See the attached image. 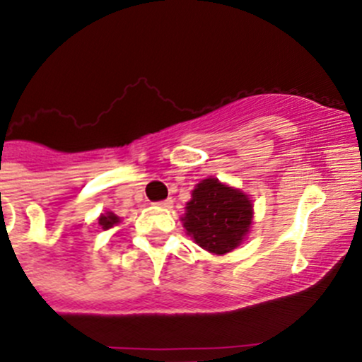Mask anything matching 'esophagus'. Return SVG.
I'll return each instance as SVG.
<instances>
[{
    "label": "esophagus",
    "mask_w": 362,
    "mask_h": 362,
    "mask_svg": "<svg viewBox=\"0 0 362 362\" xmlns=\"http://www.w3.org/2000/svg\"><path fill=\"white\" fill-rule=\"evenodd\" d=\"M160 207H173V199H165L162 202H158Z\"/></svg>",
    "instance_id": "34e87169"
}]
</instances>
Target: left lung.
Here are the masks:
<instances>
[{
	"instance_id": "8db88e82",
	"label": "left lung",
	"mask_w": 362,
	"mask_h": 362,
	"mask_svg": "<svg viewBox=\"0 0 362 362\" xmlns=\"http://www.w3.org/2000/svg\"><path fill=\"white\" fill-rule=\"evenodd\" d=\"M252 218L253 206L245 193L209 177L193 189L182 223L197 245L223 255L241 245Z\"/></svg>"
}]
</instances>
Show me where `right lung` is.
<instances>
[{"mask_svg":"<svg viewBox=\"0 0 362 362\" xmlns=\"http://www.w3.org/2000/svg\"><path fill=\"white\" fill-rule=\"evenodd\" d=\"M98 223L102 225L103 230H107V228H110V227H114L116 223H119V218H117L114 213H107V214H102V216H100Z\"/></svg>","mask_w":362,"mask_h":362,"instance_id":"1","label":"right lung"}]
</instances>
